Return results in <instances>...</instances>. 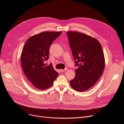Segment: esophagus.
Wrapping results in <instances>:
<instances>
[{
    "instance_id": "esophagus-1",
    "label": "esophagus",
    "mask_w": 124,
    "mask_h": 124,
    "mask_svg": "<svg viewBox=\"0 0 124 124\" xmlns=\"http://www.w3.org/2000/svg\"><path fill=\"white\" fill-rule=\"evenodd\" d=\"M67 70V69L66 68V69H65L64 70H60V71L61 72H64V71H66Z\"/></svg>"
}]
</instances>
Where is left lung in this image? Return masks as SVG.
<instances>
[{"instance_id": "1", "label": "left lung", "mask_w": 124, "mask_h": 124, "mask_svg": "<svg viewBox=\"0 0 124 124\" xmlns=\"http://www.w3.org/2000/svg\"><path fill=\"white\" fill-rule=\"evenodd\" d=\"M67 34L76 65L78 66L70 85L78 92L85 91L91 88L103 74L105 66L103 50L99 41L89 35L73 31Z\"/></svg>"}]
</instances>
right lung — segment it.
I'll return each mask as SVG.
<instances>
[{
	"instance_id": "right-lung-1",
	"label": "right lung",
	"mask_w": 124,
	"mask_h": 124,
	"mask_svg": "<svg viewBox=\"0 0 124 124\" xmlns=\"http://www.w3.org/2000/svg\"><path fill=\"white\" fill-rule=\"evenodd\" d=\"M61 31H44L28 39L21 54L22 69L32 85L39 90L50 87L58 76L52 64L47 66L51 44Z\"/></svg>"
}]
</instances>
